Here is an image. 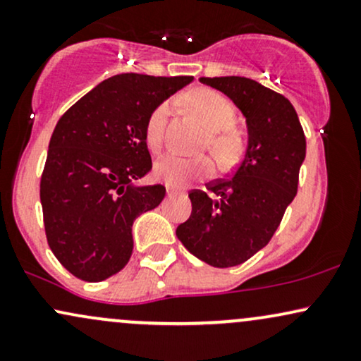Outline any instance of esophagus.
<instances>
[{"label":"esophagus","instance_id":"34e87169","mask_svg":"<svg viewBox=\"0 0 361 361\" xmlns=\"http://www.w3.org/2000/svg\"><path fill=\"white\" fill-rule=\"evenodd\" d=\"M166 195H168V197H169V198H171V197H176V195H178V192H176V190L169 188V186H168V188H166Z\"/></svg>","mask_w":361,"mask_h":361}]
</instances>
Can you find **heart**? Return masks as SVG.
<instances>
[{
	"instance_id": "obj_1",
	"label": "heart",
	"mask_w": 361,
	"mask_h": 361,
	"mask_svg": "<svg viewBox=\"0 0 361 361\" xmlns=\"http://www.w3.org/2000/svg\"><path fill=\"white\" fill-rule=\"evenodd\" d=\"M185 105L197 115L198 120L209 130L210 151L222 164H233L241 156L244 142L243 135L234 127L235 120L234 105L217 91L209 88H198L185 94ZM169 115L168 103H161L149 115L146 122V144L149 149L157 151L161 147L164 135V127ZM156 176L161 181L173 186L183 188L195 180L212 173V161L209 157H183L178 154H166L161 157L154 168Z\"/></svg>"
}]
</instances>
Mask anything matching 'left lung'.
I'll return each instance as SVG.
<instances>
[{
  "label": "left lung",
  "mask_w": 361,
  "mask_h": 361,
  "mask_svg": "<svg viewBox=\"0 0 361 361\" xmlns=\"http://www.w3.org/2000/svg\"><path fill=\"white\" fill-rule=\"evenodd\" d=\"M243 111L244 159L231 176L192 190V215L176 229L183 246L215 268L241 264L267 246L297 195L305 135L283 94L241 76L200 78ZM211 195H209L208 193Z\"/></svg>",
  "instance_id": "obj_1"
}]
</instances>
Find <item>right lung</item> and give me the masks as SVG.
Masks as SVG:
<instances>
[{
    "label": "right lung",
    "instance_id": "1",
    "mask_svg": "<svg viewBox=\"0 0 361 361\" xmlns=\"http://www.w3.org/2000/svg\"><path fill=\"white\" fill-rule=\"evenodd\" d=\"M192 76H111L59 118L40 178L44 226L57 259L76 279L102 281L134 250L132 224L163 202V185L134 181L152 168L146 144L151 111Z\"/></svg>",
    "mask_w": 361,
    "mask_h": 361
}]
</instances>
